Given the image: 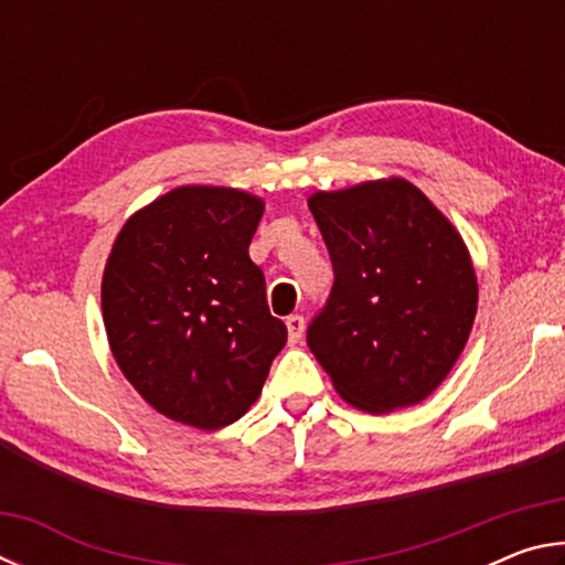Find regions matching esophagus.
Wrapping results in <instances>:
<instances>
[{
    "mask_svg": "<svg viewBox=\"0 0 565 565\" xmlns=\"http://www.w3.org/2000/svg\"><path fill=\"white\" fill-rule=\"evenodd\" d=\"M286 329H289V341L296 343L303 337V317L299 313H291L289 319H286Z\"/></svg>",
    "mask_w": 565,
    "mask_h": 565,
    "instance_id": "obj_1",
    "label": "esophagus"
}]
</instances>
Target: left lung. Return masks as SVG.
<instances>
[{"instance_id":"8db88e82","label":"left lung","mask_w":565,"mask_h":565,"mask_svg":"<svg viewBox=\"0 0 565 565\" xmlns=\"http://www.w3.org/2000/svg\"><path fill=\"white\" fill-rule=\"evenodd\" d=\"M309 209L333 289L306 341L347 404L369 414L420 404L471 333L478 284L454 224L411 181L317 191Z\"/></svg>"}]
</instances>
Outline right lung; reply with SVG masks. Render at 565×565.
Here are the masks:
<instances>
[{
	"mask_svg": "<svg viewBox=\"0 0 565 565\" xmlns=\"http://www.w3.org/2000/svg\"><path fill=\"white\" fill-rule=\"evenodd\" d=\"M259 196L179 186L121 226L104 266L102 313L121 374L149 406L216 431L242 418L286 343L248 259Z\"/></svg>",
	"mask_w": 565,
	"mask_h": 565,
	"instance_id": "1",
	"label": "right lung"
}]
</instances>
